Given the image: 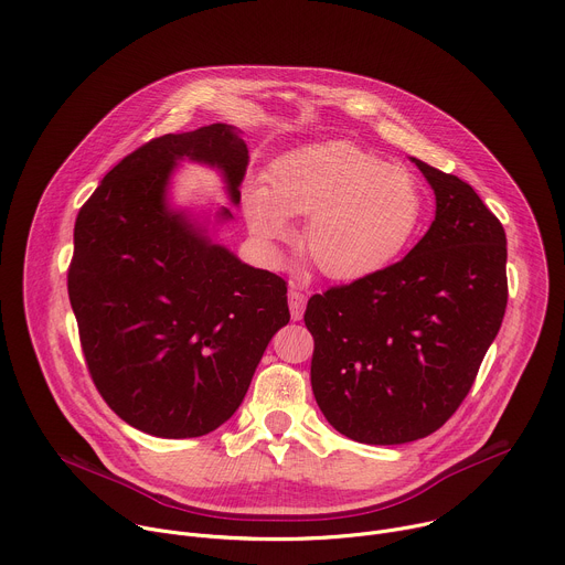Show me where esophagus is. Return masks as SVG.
Instances as JSON below:
<instances>
[{"instance_id": "esophagus-1", "label": "esophagus", "mask_w": 565, "mask_h": 565, "mask_svg": "<svg viewBox=\"0 0 565 565\" xmlns=\"http://www.w3.org/2000/svg\"><path fill=\"white\" fill-rule=\"evenodd\" d=\"M288 308H290L292 319H301L303 308H306V295L299 292L295 286L288 288Z\"/></svg>"}]
</instances>
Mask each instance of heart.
<instances>
[{
	"label": "heart",
	"instance_id": "b5f03b06",
	"mask_svg": "<svg viewBox=\"0 0 565 565\" xmlns=\"http://www.w3.org/2000/svg\"><path fill=\"white\" fill-rule=\"evenodd\" d=\"M253 230L268 238L290 234V216H310L303 257L331 279L366 277L405 253L425 218L418 179L353 142H324L279 160L270 190L246 203Z\"/></svg>",
	"mask_w": 565,
	"mask_h": 565
}]
</instances>
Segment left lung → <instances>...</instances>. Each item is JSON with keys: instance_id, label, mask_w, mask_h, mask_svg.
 Listing matches in <instances>:
<instances>
[{"instance_id": "obj_1", "label": "left lung", "mask_w": 565, "mask_h": 565, "mask_svg": "<svg viewBox=\"0 0 565 565\" xmlns=\"http://www.w3.org/2000/svg\"><path fill=\"white\" fill-rule=\"evenodd\" d=\"M436 218L412 253L308 299L310 384L327 420L366 445L438 431L467 397L508 306L501 221L469 183L414 158Z\"/></svg>"}]
</instances>
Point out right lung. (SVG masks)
I'll use <instances>...</instances> for the list:
<instances>
[{"label": "right lung", "instance_id": "right-lung-1", "mask_svg": "<svg viewBox=\"0 0 565 565\" xmlns=\"http://www.w3.org/2000/svg\"><path fill=\"white\" fill-rule=\"evenodd\" d=\"M181 158L216 166L238 203L248 147L232 127L151 138L79 207L66 273L98 393L118 418L158 438L223 425L290 319L279 275L241 264L168 210L166 185Z\"/></svg>", "mask_w": 565, "mask_h": 565}]
</instances>
